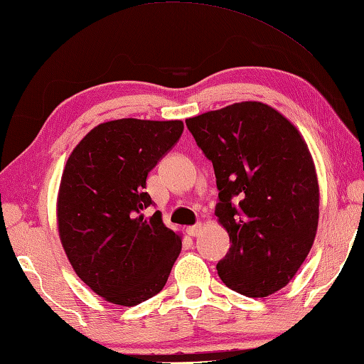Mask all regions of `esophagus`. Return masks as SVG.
I'll return each mask as SVG.
<instances>
[{"mask_svg":"<svg viewBox=\"0 0 364 364\" xmlns=\"http://www.w3.org/2000/svg\"><path fill=\"white\" fill-rule=\"evenodd\" d=\"M200 230H202L200 224H194V226H189V228L186 229V232H188L189 237H197V235L200 234Z\"/></svg>","mask_w":364,"mask_h":364,"instance_id":"1","label":"esophagus"}]
</instances>
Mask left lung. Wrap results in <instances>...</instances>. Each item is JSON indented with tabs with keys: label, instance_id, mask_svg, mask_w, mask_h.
<instances>
[{
	"label": "left lung",
	"instance_id": "obj_1",
	"mask_svg": "<svg viewBox=\"0 0 364 364\" xmlns=\"http://www.w3.org/2000/svg\"><path fill=\"white\" fill-rule=\"evenodd\" d=\"M186 125L213 164L215 215L230 240L218 275L245 296L279 291L302 266L318 226V181L306 141L259 102L208 111Z\"/></svg>",
	"mask_w": 364,
	"mask_h": 364
}]
</instances>
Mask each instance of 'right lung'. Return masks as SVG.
Listing matches in <instances>:
<instances>
[{"label":"right lung","mask_w":364,"mask_h":364,"mask_svg":"<svg viewBox=\"0 0 364 364\" xmlns=\"http://www.w3.org/2000/svg\"><path fill=\"white\" fill-rule=\"evenodd\" d=\"M181 121L117 119L97 125L73 149L62 175L60 240L85 285L119 306H136L167 283L181 239L164 226L146 178L180 140Z\"/></svg>","instance_id":"right-lung-1"}]
</instances>
